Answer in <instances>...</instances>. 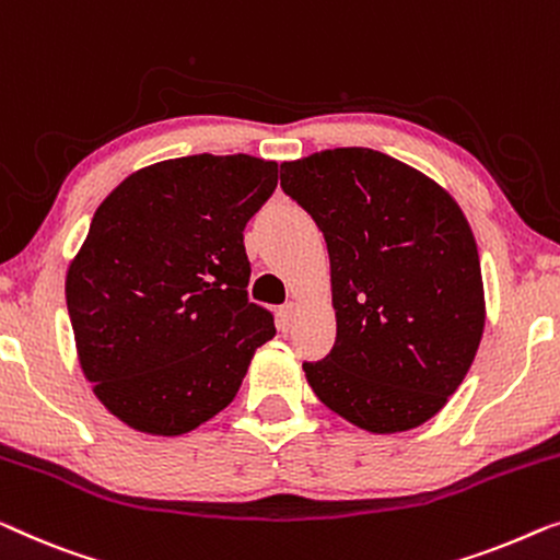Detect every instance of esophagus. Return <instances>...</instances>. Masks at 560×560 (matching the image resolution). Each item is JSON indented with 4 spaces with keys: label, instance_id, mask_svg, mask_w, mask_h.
Instances as JSON below:
<instances>
[{
    "label": "esophagus",
    "instance_id": "1",
    "mask_svg": "<svg viewBox=\"0 0 560 560\" xmlns=\"http://www.w3.org/2000/svg\"><path fill=\"white\" fill-rule=\"evenodd\" d=\"M295 315H298V303H293V300H290V303H285L278 311V318H280V326H282V330H288L290 326H293V320H295Z\"/></svg>",
    "mask_w": 560,
    "mask_h": 560
}]
</instances>
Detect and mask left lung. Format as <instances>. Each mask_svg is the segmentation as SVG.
Segmentation results:
<instances>
[{
	"mask_svg": "<svg viewBox=\"0 0 560 560\" xmlns=\"http://www.w3.org/2000/svg\"><path fill=\"white\" fill-rule=\"evenodd\" d=\"M280 186L330 257L336 343L303 363L307 384L366 432L424 424L467 376L485 328L480 255L459 205L417 168L359 145L285 161Z\"/></svg>",
	"mask_w": 560,
	"mask_h": 560,
	"instance_id": "8db88e82",
	"label": "left lung"
}]
</instances>
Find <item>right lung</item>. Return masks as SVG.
Listing matches in <instances>:
<instances>
[{"instance_id":"obj_1","label":"right lung","mask_w":560,"mask_h":560,"mask_svg":"<svg viewBox=\"0 0 560 560\" xmlns=\"http://www.w3.org/2000/svg\"><path fill=\"white\" fill-rule=\"evenodd\" d=\"M275 186V161L197 153L139 168L95 209L65 298L80 369L124 424L186 434L237 396L275 336L242 242Z\"/></svg>"}]
</instances>
